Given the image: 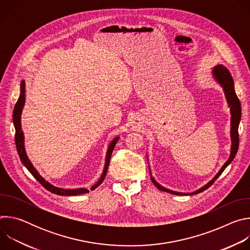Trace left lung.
Here are the masks:
<instances>
[{"label":"left lung","mask_w":250,"mask_h":250,"mask_svg":"<svg viewBox=\"0 0 250 250\" xmlns=\"http://www.w3.org/2000/svg\"><path fill=\"white\" fill-rule=\"evenodd\" d=\"M212 76L213 78L216 79V81L223 87L229 106L230 108V114H231V120H230V138H231V148H230V155L229 158L228 159V161L224 164V166L222 167V169L219 171V173L213 177V179L211 181H209L207 185H205L204 187H202L201 189L197 190L194 193L191 194H187V193H180V192H175V191H171L169 189H166L164 187H162L160 184H158L154 178L151 176L150 173V178L152 183L157 187V189H159L160 191H164L173 195H193V194H198L201 193L203 191H205L206 189H208L209 186H211L213 184L218 178L220 177V175L224 172V170L227 168V166L233 160V158L235 157V154L237 152L238 149V144H239V137H238V125H239V122H240V118H241V105H240V102L235 94L234 91V82L233 79L229 73V71L228 70L227 67H225L224 65H217L213 67L212 69Z\"/></svg>","instance_id":"obj_1"}]
</instances>
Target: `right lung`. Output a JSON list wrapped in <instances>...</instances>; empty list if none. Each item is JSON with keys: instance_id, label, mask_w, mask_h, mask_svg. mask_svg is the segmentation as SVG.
Returning <instances> with one entry per match:
<instances>
[{"instance_id": "obj_1", "label": "right lung", "mask_w": 250, "mask_h": 250, "mask_svg": "<svg viewBox=\"0 0 250 250\" xmlns=\"http://www.w3.org/2000/svg\"><path fill=\"white\" fill-rule=\"evenodd\" d=\"M25 84L24 81H21V95L19 97V100L15 105L14 109V113H13V122H14V125L16 128V136H15V140H16V146H17V150L19 153V156L21 158V163L26 167V169L31 173V175L37 179L46 190H48L49 192L59 195V196H77L80 194H85V193H89V190L86 188H79V189H62V188H58L56 186H53L52 184H50L48 181H46L44 178L40 175V173L38 172V170L33 167V165L31 164V162L29 161L25 149H24V137H23V132L21 130V112H22V108L24 105V102H25ZM119 136L115 137L112 142L109 146L108 151H106V155H105V163H104V171L103 174L100 178V180L91 188V190H95L98 186H100L103 181L104 180V177L106 175V171H108L109 165H110V160H111V156L113 153V150L115 148V146L117 144V141L119 140Z\"/></svg>"}]
</instances>
